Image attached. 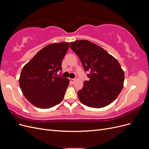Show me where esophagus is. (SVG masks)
<instances>
[{
	"label": "esophagus",
	"mask_w": 149,
	"mask_h": 149,
	"mask_svg": "<svg viewBox=\"0 0 149 149\" xmlns=\"http://www.w3.org/2000/svg\"><path fill=\"white\" fill-rule=\"evenodd\" d=\"M70 82H71V83H74V81H75V79H73V78H70Z\"/></svg>",
	"instance_id": "esophagus-1"
}]
</instances>
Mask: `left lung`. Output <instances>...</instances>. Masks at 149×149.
Here are the masks:
<instances>
[{
	"mask_svg": "<svg viewBox=\"0 0 149 149\" xmlns=\"http://www.w3.org/2000/svg\"><path fill=\"white\" fill-rule=\"evenodd\" d=\"M70 48L78 56L89 81L78 92L83 104L90 107L107 106L118 97L124 86V72L119 61L97 45L88 40H76Z\"/></svg>",
	"mask_w": 149,
	"mask_h": 149,
	"instance_id": "left-lung-1",
	"label": "left lung"
}]
</instances>
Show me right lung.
I'll return each instance as SVG.
<instances>
[{"label": "right lung", "instance_id": "add662e5", "mask_svg": "<svg viewBox=\"0 0 149 149\" xmlns=\"http://www.w3.org/2000/svg\"><path fill=\"white\" fill-rule=\"evenodd\" d=\"M69 42L49 44L23 68L19 78L22 93L31 104L48 109L63 100L70 80L56 76L69 48Z\"/></svg>", "mask_w": 149, "mask_h": 149}]
</instances>
